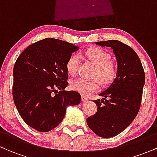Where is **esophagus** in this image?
<instances>
[{"label": "esophagus", "instance_id": "1", "mask_svg": "<svg viewBox=\"0 0 157 157\" xmlns=\"http://www.w3.org/2000/svg\"><path fill=\"white\" fill-rule=\"evenodd\" d=\"M89 100V98L85 96V95H82V102H86Z\"/></svg>", "mask_w": 157, "mask_h": 157}]
</instances>
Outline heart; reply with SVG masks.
I'll return each mask as SVG.
<instances>
[{
	"instance_id": "b5f03b06",
	"label": "heart",
	"mask_w": 157,
	"mask_h": 157,
	"mask_svg": "<svg viewBox=\"0 0 157 157\" xmlns=\"http://www.w3.org/2000/svg\"><path fill=\"white\" fill-rule=\"evenodd\" d=\"M95 66L93 77H97L99 82L103 86H109L116 77L117 68L115 65L111 62V55L100 48H91L81 54ZM79 65V57L76 55H72L68 57L66 64V69L68 75L74 77L76 75ZM70 87L74 91L89 95L99 89V83L97 80H86L78 79L72 81Z\"/></svg>"
}]
</instances>
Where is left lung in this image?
I'll return each instance as SVG.
<instances>
[{
  "instance_id": "1",
  "label": "left lung",
  "mask_w": 157,
  "mask_h": 157,
  "mask_svg": "<svg viewBox=\"0 0 157 157\" xmlns=\"http://www.w3.org/2000/svg\"><path fill=\"white\" fill-rule=\"evenodd\" d=\"M95 44L112 48L117 71L112 83L99 94L102 99L94 100L97 113L86 122L97 136L109 138L125 130L137 115L145 76L141 61L130 46L117 40Z\"/></svg>"
}]
</instances>
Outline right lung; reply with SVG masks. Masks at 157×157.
Masks as SVG:
<instances>
[{
  "label": "right lung",
  "instance_id": "obj_1",
  "mask_svg": "<svg viewBox=\"0 0 157 157\" xmlns=\"http://www.w3.org/2000/svg\"><path fill=\"white\" fill-rule=\"evenodd\" d=\"M79 46L58 39L45 38L30 45L16 60L12 94L15 105L26 123L48 132L63 120L66 108L81 101L68 86L66 64Z\"/></svg>",
  "mask_w": 157,
  "mask_h": 157
}]
</instances>
